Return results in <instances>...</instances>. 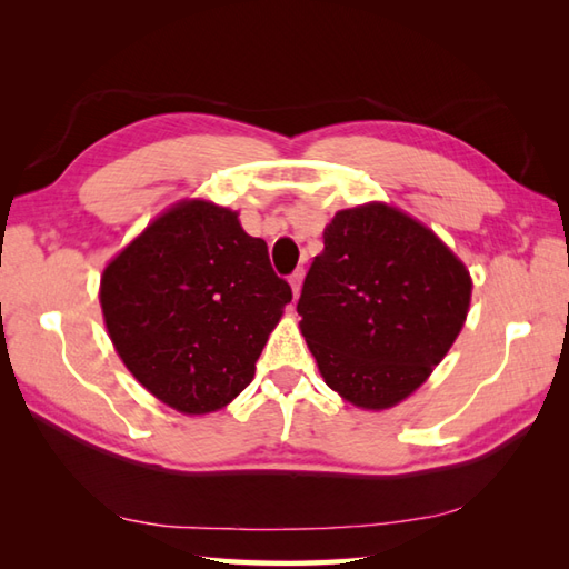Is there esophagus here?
<instances>
[{
    "mask_svg": "<svg viewBox=\"0 0 569 569\" xmlns=\"http://www.w3.org/2000/svg\"><path fill=\"white\" fill-rule=\"evenodd\" d=\"M303 276H306L303 269H296L291 276H288V283H291V288H293V296H298L300 288H303Z\"/></svg>",
    "mask_w": 569,
    "mask_h": 569,
    "instance_id": "1",
    "label": "esophagus"
}]
</instances>
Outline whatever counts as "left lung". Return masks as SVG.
I'll use <instances>...</instances> for the list:
<instances>
[{"instance_id": "obj_1", "label": "left lung", "mask_w": 569, "mask_h": 569, "mask_svg": "<svg viewBox=\"0 0 569 569\" xmlns=\"http://www.w3.org/2000/svg\"><path fill=\"white\" fill-rule=\"evenodd\" d=\"M298 300L325 383L359 408H391L430 377L469 310L471 281L428 227L389 204L325 227Z\"/></svg>"}]
</instances>
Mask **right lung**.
Masks as SVG:
<instances>
[{
	"mask_svg": "<svg viewBox=\"0 0 569 569\" xmlns=\"http://www.w3.org/2000/svg\"><path fill=\"white\" fill-rule=\"evenodd\" d=\"M269 249L237 212L190 200L161 214L107 266L100 303L137 381L180 413H210L247 389L291 303Z\"/></svg>",
	"mask_w": 569,
	"mask_h": 569,
	"instance_id": "obj_1",
	"label": "right lung"
}]
</instances>
